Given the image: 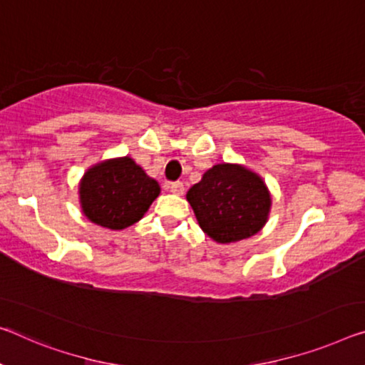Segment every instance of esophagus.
<instances>
[{
	"mask_svg": "<svg viewBox=\"0 0 365 365\" xmlns=\"http://www.w3.org/2000/svg\"><path fill=\"white\" fill-rule=\"evenodd\" d=\"M168 189L171 190L173 194H178V195H182L184 194V184L181 181H176V182H171Z\"/></svg>",
	"mask_w": 365,
	"mask_h": 365,
	"instance_id": "obj_1",
	"label": "esophagus"
}]
</instances>
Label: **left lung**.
Wrapping results in <instances>:
<instances>
[{
	"mask_svg": "<svg viewBox=\"0 0 365 365\" xmlns=\"http://www.w3.org/2000/svg\"><path fill=\"white\" fill-rule=\"evenodd\" d=\"M199 227L217 243L253 237L266 225L271 194L261 176L241 165L222 163L187 190Z\"/></svg>",
	"mask_w": 365,
	"mask_h": 365,
	"instance_id": "8db88e82",
	"label": "left lung"
}]
</instances>
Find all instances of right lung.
<instances>
[{"instance_id": "1", "label": "right lung", "mask_w": 365, "mask_h": 365, "mask_svg": "<svg viewBox=\"0 0 365 365\" xmlns=\"http://www.w3.org/2000/svg\"><path fill=\"white\" fill-rule=\"evenodd\" d=\"M160 184L128 156L89 168L80 182L83 214L96 225L124 230L145 215Z\"/></svg>"}]
</instances>
